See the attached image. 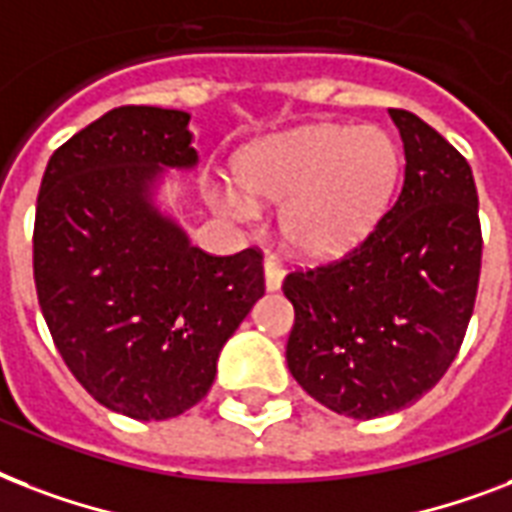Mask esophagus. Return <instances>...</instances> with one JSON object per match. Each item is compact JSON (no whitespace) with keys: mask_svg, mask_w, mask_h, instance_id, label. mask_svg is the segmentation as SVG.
I'll return each mask as SVG.
<instances>
[{"mask_svg":"<svg viewBox=\"0 0 512 512\" xmlns=\"http://www.w3.org/2000/svg\"><path fill=\"white\" fill-rule=\"evenodd\" d=\"M283 277V267H280L275 259L264 261V285H267V291H277V288L283 285Z\"/></svg>","mask_w":512,"mask_h":512,"instance_id":"esophagus-1","label":"esophagus"}]
</instances>
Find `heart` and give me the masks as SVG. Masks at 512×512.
<instances>
[{"label": "heart", "instance_id": "heart-1", "mask_svg": "<svg viewBox=\"0 0 512 512\" xmlns=\"http://www.w3.org/2000/svg\"><path fill=\"white\" fill-rule=\"evenodd\" d=\"M398 173V144L387 130L320 125L248 146L237 157L243 192L224 186L213 202L237 221L256 216L251 197L283 205V243L323 259L355 248L376 227Z\"/></svg>", "mask_w": 512, "mask_h": 512}]
</instances>
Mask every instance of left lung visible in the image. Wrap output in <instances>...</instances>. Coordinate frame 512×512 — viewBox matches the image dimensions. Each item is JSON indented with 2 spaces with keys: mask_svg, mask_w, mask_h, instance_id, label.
Returning a JSON list of instances; mask_svg holds the SVG:
<instances>
[{
  "mask_svg": "<svg viewBox=\"0 0 512 512\" xmlns=\"http://www.w3.org/2000/svg\"><path fill=\"white\" fill-rule=\"evenodd\" d=\"M406 152L398 197L339 261L293 269L285 360L326 408L374 419L411 406L457 358L481 277L467 160L417 114L390 109Z\"/></svg>",
  "mask_w": 512,
  "mask_h": 512,
  "instance_id": "left-lung-1",
  "label": "left lung"
}]
</instances>
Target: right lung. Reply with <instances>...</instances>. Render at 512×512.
<instances>
[{
	"instance_id": "obj_1",
	"label": "right lung",
	"mask_w": 512,
	"mask_h": 512,
	"mask_svg": "<svg viewBox=\"0 0 512 512\" xmlns=\"http://www.w3.org/2000/svg\"><path fill=\"white\" fill-rule=\"evenodd\" d=\"M194 165L189 114L120 106L55 149L39 186L34 283L55 347L101 406L141 422L208 395L264 296L261 251L211 256L154 205L165 168Z\"/></svg>"
}]
</instances>
